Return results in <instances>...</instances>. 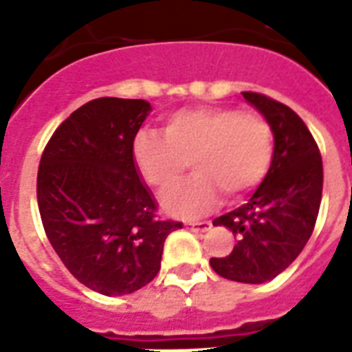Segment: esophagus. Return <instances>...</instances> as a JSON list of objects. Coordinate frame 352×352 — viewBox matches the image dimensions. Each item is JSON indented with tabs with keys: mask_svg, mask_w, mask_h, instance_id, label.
Returning a JSON list of instances; mask_svg holds the SVG:
<instances>
[{
	"mask_svg": "<svg viewBox=\"0 0 352 352\" xmlns=\"http://www.w3.org/2000/svg\"><path fill=\"white\" fill-rule=\"evenodd\" d=\"M186 228L193 232H208L212 228V223L210 221H201V223H188Z\"/></svg>",
	"mask_w": 352,
	"mask_h": 352,
	"instance_id": "obj_1",
	"label": "esophagus"
}]
</instances>
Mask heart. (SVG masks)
<instances>
[{
	"mask_svg": "<svg viewBox=\"0 0 352 352\" xmlns=\"http://www.w3.org/2000/svg\"><path fill=\"white\" fill-rule=\"evenodd\" d=\"M274 157L272 129L256 113L234 107H188L171 113L157 133L138 131L133 159L144 181L159 192L179 184L186 162L195 175L162 199L177 217H199L217 208L223 191L241 199L261 184Z\"/></svg>",
	"mask_w": 352,
	"mask_h": 352,
	"instance_id": "1",
	"label": "heart"
}]
</instances>
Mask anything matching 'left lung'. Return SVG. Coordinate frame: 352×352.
<instances>
[{
	"label": "left lung",
	"mask_w": 352,
	"mask_h": 352,
	"mask_svg": "<svg viewBox=\"0 0 352 352\" xmlns=\"http://www.w3.org/2000/svg\"><path fill=\"white\" fill-rule=\"evenodd\" d=\"M243 96L272 129V164L248 203L214 221L237 235V243L210 265L221 278L259 285L283 272L311 237L322 203L323 166L305 122L289 106L250 91Z\"/></svg>",
	"instance_id": "1"
}]
</instances>
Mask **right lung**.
<instances>
[{
    "label": "right lung",
    "mask_w": 352,
    "mask_h": 352,
    "mask_svg": "<svg viewBox=\"0 0 352 352\" xmlns=\"http://www.w3.org/2000/svg\"><path fill=\"white\" fill-rule=\"evenodd\" d=\"M151 106L96 98L58 126L38 168V208L58 257L87 289L124 296L159 274L166 237L133 159V138Z\"/></svg>",
    "instance_id": "1"
}]
</instances>
